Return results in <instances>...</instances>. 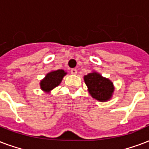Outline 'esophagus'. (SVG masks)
I'll return each mask as SVG.
<instances>
[{"mask_svg":"<svg viewBox=\"0 0 149 149\" xmlns=\"http://www.w3.org/2000/svg\"><path fill=\"white\" fill-rule=\"evenodd\" d=\"M71 73L72 74H77V69L72 68L71 70Z\"/></svg>","mask_w":149,"mask_h":149,"instance_id":"34e87169","label":"esophagus"}]
</instances>
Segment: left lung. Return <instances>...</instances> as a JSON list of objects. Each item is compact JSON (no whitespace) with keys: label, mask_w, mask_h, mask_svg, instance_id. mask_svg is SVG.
<instances>
[{"label":"left lung","mask_w":149,"mask_h":149,"mask_svg":"<svg viewBox=\"0 0 149 149\" xmlns=\"http://www.w3.org/2000/svg\"><path fill=\"white\" fill-rule=\"evenodd\" d=\"M88 92L94 99L105 102L109 100L113 93V83L96 72L88 74L84 77Z\"/></svg>","instance_id":"8db88e82"}]
</instances>
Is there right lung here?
Returning <instances> with one entry per match:
<instances>
[{
	"label": "right lung",
	"instance_id": "1",
	"mask_svg": "<svg viewBox=\"0 0 149 149\" xmlns=\"http://www.w3.org/2000/svg\"><path fill=\"white\" fill-rule=\"evenodd\" d=\"M66 74L64 70H56L48 73L44 79L40 81L41 89L46 92H49L56 87L61 82L62 79Z\"/></svg>",
	"mask_w": 149,
	"mask_h": 149
}]
</instances>
